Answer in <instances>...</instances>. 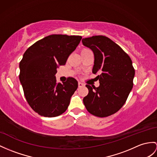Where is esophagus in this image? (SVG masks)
I'll return each instance as SVG.
<instances>
[{
	"label": "esophagus",
	"instance_id": "1",
	"mask_svg": "<svg viewBox=\"0 0 157 157\" xmlns=\"http://www.w3.org/2000/svg\"><path fill=\"white\" fill-rule=\"evenodd\" d=\"M78 87H82V86H85V84H83V83H82V82H78Z\"/></svg>",
	"mask_w": 157,
	"mask_h": 157
}]
</instances>
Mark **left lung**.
Instances as JSON below:
<instances>
[{
  "instance_id": "1",
  "label": "left lung",
  "mask_w": 157,
  "mask_h": 157,
  "mask_svg": "<svg viewBox=\"0 0 157 157\" xmlns=\"http://www.w3.org/2000/svg\"><path fill=\"white\" fill-rule=\"evenodd\" d=\"M93 51L94 62L93 73H98V87L86 85L89 94L83 102L90 114L106 117L124 105L133 86L135 68L130 56L109 38L98 35L82 40Z\"/></svg>"
}]
</instances>
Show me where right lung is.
I'll use <instances>...</instances> for the list:
<instances>
[{"instance_id":"right-lung-1","label":"right lung","mask_w":157,"mask_h":157,"mask_svg":"<svg viewBox=\"0 0 157 157\" xmlns=\"http://www.w3.org/2000/svg\"><path fill=\"white\" fill-rule=\"evenodd\" d=\"M81 36L52 34L26 50L19 64V79L29 105L41 116L55 117L66 111L78 82L69 77L56 82L57 68L66 64Z\"/></svg>"}]
</instances>
